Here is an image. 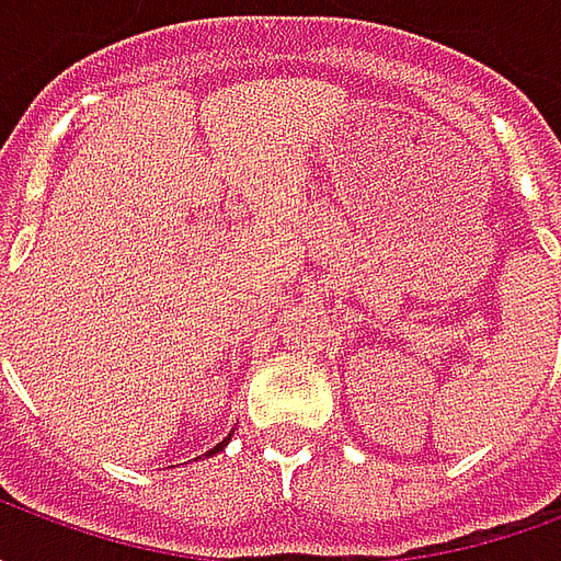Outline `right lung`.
<instances>
[{"instance_id":"1","label":"right lung","mask_w":561,"mask_h":561,"mask_svg":"<svg viewBox=\"0 0 561 561\" xmlns=\"http://www.w3.org/2000/svg\"><path fill=\"white\" fill-rule=\"evenodd\" d=\"M228 442H231V435H228V438H221V442H219V445H216V447H213V450H207V454H204V457H213V454H219V450H221V447H225V445H228Z\"/></svg>"}]
</instances>
